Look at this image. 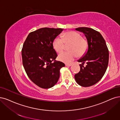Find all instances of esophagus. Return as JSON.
<instances>
[{
	"label": "esophagus",
	"instance_id": "34e87169",
	"mask_svg": "<svg viewBox=\"0 0 120 120\" xmlns=\"http://www.w3.org/2000/svg\"><path fill=\"white\" fill-rule=\"evenodd\" d=\"M72 65V64H66L65 66H67V67H70V66H71Z\"/></svg>",
	"mask_w": 120,
	"mask_h": 120
}]
</instances>
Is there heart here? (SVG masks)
Instances as JSON below:
<instances>
[{
  "label": "heart",
  "instance_id": "heart-1",
  "mask_svg": "<svg viewBox=\"0 0 120 120\" xmlns=\"http://www.w3.org/2000/svg\"><path fill=\"white\" fill-rule=\"evenodd\" d=\"M70 44L69 52L60 53L59 60L65 63H70L78 55L82 56L86 52L88 48L87 40L82 37V35L74 30L65 33L62 37H56L53 41V46L57 52H61L64 49L65 44Z\"/></svg>",
  "mask_w": 120,
  "mask_h": 120
}]
</instances>
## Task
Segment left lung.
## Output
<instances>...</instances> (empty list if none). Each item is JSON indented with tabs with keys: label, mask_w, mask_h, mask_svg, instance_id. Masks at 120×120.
<instances>
[{
	"label": "left lung",
	"mask_w": 120,
	"mask_h": 120,
	"mask_svg": "<svg viewBox=\"0 0 120 120\" xmlns=\"http://www.w3.org/2000/svg\"><path fill=\"white\" fill-rule=\"evenodd\" d=\"M85 34L88 42L86 54L78 61L80 64V71L75 75L79 85L88 87L95 85L104 76L109 61V50L102 35L97 31L87 27L75 29ZM86 63L85 67L83 66Z\"/></svg>",
	"instance_id": "left-lung-1"
}]
</instances>
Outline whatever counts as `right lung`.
I'll use <instances>...</instances> for the list:
<instances>
[{
    "label": "right lung",
    "instance_id": "1",
    "mask_svg": "<svg viewBox=\"0 0 120 120\" xmlns=\"http://www.w3.org/2000/svg\"><path fill=\"white\" fill-rule=\"evenodd\" d=\"M63 30L39 29L30 33L24 43L22 49L24 68L30 80L41 88L54 86L58 81L60 69L65 67L63 63L55 61L57 54L53 46L54 38Z\"/></svg>",
    "mask_w": 120,
    "mask_h": 120
}]
</instances>
